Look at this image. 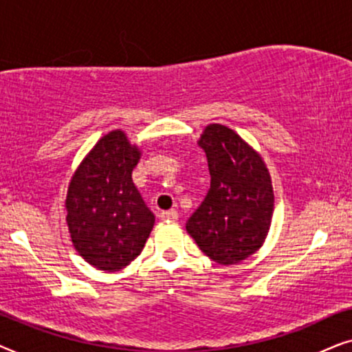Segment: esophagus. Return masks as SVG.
I'll return each instance as SVG.
<instances>
[{
	"instance_id": "esophagus-1",
	"label": "esophagus",
	"mask_w": 352,
	"mask_h": 352,
	"mask_svg": "<svg viewBox=\"0 0 352 352\" xmlns=\"http://www.w3.org/2000/svg\"><path fill=\"white\" fill-rule=\"evenodd\" d=\"M159 217H161V220H177V217H179V212L177 210H164V212L159 214Z\"/></svg>"
}]
</instances>
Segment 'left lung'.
<instances>
[{
    "label": "left lung",
    "mask_w": 352,
    "mask_h": 352,
    "mask_svg": "<svg viewBox=\"0 0 352 352\" xmlns=\"http://www.w3.org/2000/svg\"><path fill=\"white\" fill-rule=\"evenodd\" d=\"M210 188L186 222V232L209 259L235 265L264 245L274 215V188L264 159L235 130L206 125Z\"/></svg>",
    "instance_id": "obj_1"
}]
</instances>
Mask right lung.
Segmentation results:
<instances>
[{
	"mask_svg": "<svg viewBox=\"0 0 352 352\" xmlns=\"http://www.w3.org/2000/svg\"><path fill=\"white\" fill-rule=\"evenodd\" d=\"M142 157L137 144L117 129L98 140L69 182L65 210L70 240L98 270L125 269L143 251L154 227L132 180Z\"/></svg>",
	"mask_w": 352,
	"mask_h": 352,
	"instance_id": "right-lung-1",
	"label": "right lung"
}]
</instances>
